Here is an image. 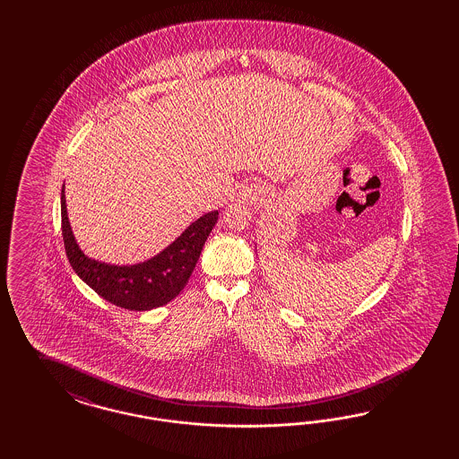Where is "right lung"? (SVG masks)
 Listing matches in <instances>:
<instances>
[{"label": "right lung", "mask_w": 459, "mask_h": 459, "mask_svg": "<svg viewBox=\"0 0 459 459\" xmlns=\"http://www.w3.org/2000/svg\"><path fill=\"white\" fill-rule=\"evenodd\" d=\"M60 210L64 246L72 269L106 301L131 311H148L167 305L180 294L194 273L207 237L219 221V212H209L153 259L119 267L92 261L79 249L70 229L64 188Z\"/></svg>", "instance_id": "right-lung-1"}]
</instances>
